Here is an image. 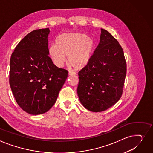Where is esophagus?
<instances>
[{
	"mask_svg": "<svg viewBox=\"0 0 153 153\" xmlns=\"http://www.w3.org/2000/svg\"><path fill=\"white\" fill-rule=\"evenodd\" d=\"M75 74H76V73L74 72H73V71H69V76H72Z\"/></svg>",
	"mask_w": 153,
	"mask_h": 153,
	"instance_id": "esophagus-1",
	"label": "esophagus"
}]
</instances>
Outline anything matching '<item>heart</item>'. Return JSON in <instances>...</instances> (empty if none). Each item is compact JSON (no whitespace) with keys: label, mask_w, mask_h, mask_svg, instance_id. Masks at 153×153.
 I'll use <instances>...</instances> for the list:
<instances>
[{"label":"heart","mask_w":153,"mask_h":153,"mask_svg":"<svg viewBox=\"0 0 153 153\" xmlns=\"http://www.w3.org/2000/svg\"><path fill=\"white\" fill-rule=\"evenodd\" d=\"M94 42L86 34L75 33L61 34L55 40V45L48 48V53L53 63L62 66L68 56V63L76 69H81L89 63Z\"/></svg>","instance_id":"b5f03b06"}]
</instances>
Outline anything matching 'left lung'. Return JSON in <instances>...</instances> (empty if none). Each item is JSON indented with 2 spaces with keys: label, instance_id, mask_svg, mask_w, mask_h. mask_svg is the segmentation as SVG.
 Here are the masks:
<instances>
[{
  "label": "left lung",
  "instance_id": "1",
  "mask_svg": "<svg viewBox=\"0 0 153 153\" xmlns=\"http://www.w3.org/2000/svg\"><path fill=\"white\" fill-rule=\"evenodd\" d=\"M127 64L123 48L106 30L88 65L79 74L77 94L88 110L101 112L115 105L123 92Z\"/></svg>",
  "mask_w": 153,
  "mask_h": 153
}]
</instances>
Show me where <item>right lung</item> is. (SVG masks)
Wrapping results in <instances>:
<instances>
[{
	"instance_id": "obj_1",
	"label": "right lung",
	"mask_w": 153,
	"mask_h": 153,
	"mask_svg": "<svg viewBox=\"0 0 153 153\" xmlns=\"http://www.w3.org/2000/svg\"><path fill=\"white\" fill-rule=\"evenodd\" d=\"M48 28L33 30L15 47L10 60L9 83L17 104L37 115L55 103L68 71L55 66L48 56Z\"/></svg>"
}]
</instances>
